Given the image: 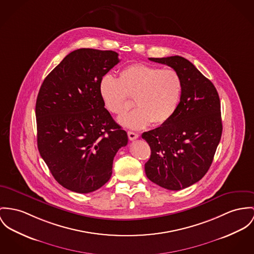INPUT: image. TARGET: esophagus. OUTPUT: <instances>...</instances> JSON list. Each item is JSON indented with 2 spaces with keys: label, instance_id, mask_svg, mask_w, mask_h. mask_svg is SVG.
I'll list each match as a JSON object with an SVG mask.
<instances>
[{
  "label": "esophagus",
  "instance_id": "obj_1",
  "mask_svg": "<svg viewBox=\"0 0 254 254\" xmlns=\"http://www.w3.org/2000/svg\"><path fill=\"white\" fill-rule=\"evenodd\" d=\"M127 135H128L129 140H135V139H137L138 136H139L136 132H133V131H128V132H127Z\"/></svg>",
  "mask_w": 254,
  "mask_h": 254
}]
</instances>
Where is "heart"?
I'll use <instances>...</instances> for the list:
<instances>
[{"instance_id": "1", "label": "heart", "mask_w": 254, "mask_h": 254, "mask_svg": "<svg viewBox=\"0 0 254 254\" xmlns=\"http://www.w3.org/2000/svg\"><path fill=\"white\" fill-rule=\"evenodd\" d=\"M99 94L106 108L118 116L133 107L136 110L120 119L130 128H143L151 123L158 126L168 122L179 106L182 80L172 68L138 63L125 67L119 79L107 74L99 82Z\"/></svg>"}]
</instances>
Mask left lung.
Here are the masks:
<instances>
[{
  "instance_id": "8db88e82",
  "label": "left lung",
  "mask_w": 254,
  "mask_h": 254,
  "mask_svg": "<svg viewBox=\"0 0 254 254\" xmlns=\"http://www.w3.org/2000/svg\"><path fill=\"white\" fill-rule=\"evenodd\" d=\"M149 60L178 72L182 94L173 117L142 134L151 148L145 172L159 187L180 190L200 181L213 162L222 133L219 97L214 84L189 60Z\"/></svg>"
}]
</instances>
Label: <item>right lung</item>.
Listing matches in <instances>:
<instances>
[{"label": "right lung", "mask_w": 254, "mask_h": 254, "mask_svg": "<svg viewBox=\"0 0 254 254\" xmlns=\"http://www.w3.org/2000/svg\"><path fill=\"white\" fill-rule=\"evenodd\" d=\"M111 50L81 48L44 79L36 103L39 154L61 186L89 193L112 175L127 134L104 107L99 82L120 60Z\"/></svg>", "instance_id": "add662e5"}]
</instances>
